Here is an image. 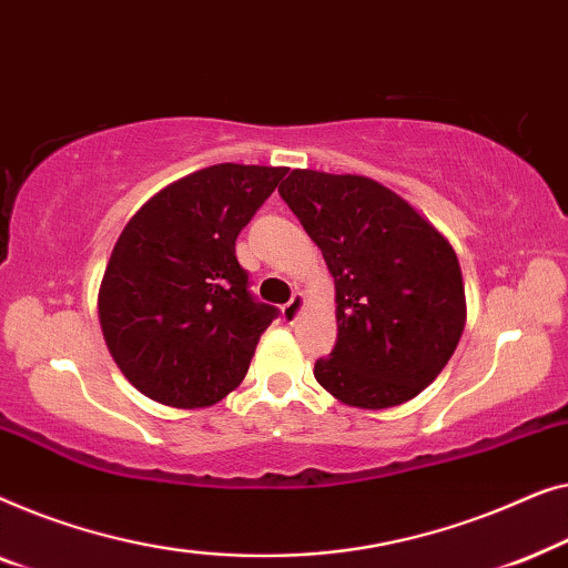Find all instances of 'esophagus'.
I'll use <instances>...</instances> for the list:
<instances>
[{
	"mask_svg": "<svg viewBox=\"0 0 568 568\" xmlns=\"http://www.w3.org/2000/svg\"><path fill=\"white\" fill-rule=\"evenodd\" d=\"M303 306H306V301H303V295L301 293H293V298L285 303L283 306V318L285 322H295V318L301 316V311H303Z\"/></svg>",
	"mask_w": 568,
	"mask_h": 568,
	"instance_id": "1",
	"label": "esophagus"
}]
</instances>
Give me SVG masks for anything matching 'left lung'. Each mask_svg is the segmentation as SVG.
<instances>
[{
    "label": "left lung",
    "mask_w": 568,
    "mask_h": 568,
    "mask_svg": "<svg viewBox=\"0 0 568 568\" xmlns=\"http://www.w3.org/2000/svg\"><path fill=\"white\" fill-rule=\"evenodd\" d=\"M337 287V345L314 375L334 398L388 409L422 394L458 347L466 291L453 246L394 190L293 170L277 187Z\"/></svg>",
    "instance_id": "left-lung-1"
}]
</instances>
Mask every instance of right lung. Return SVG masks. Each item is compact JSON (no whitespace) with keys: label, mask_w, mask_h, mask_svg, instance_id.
I'll return each mask as SVG.
<instances>
[{"label":"right lung","mask_w":568,"mask_h":568,"mask_svg":"<svg viewBox=\"0 0 568 568\" xmlns=\"http://www.w3.org/2000/svg\"><path fill=\"white\" fill-rule=\"evenodd\" d=\"M285 166L213 164L151 197L118 236L100 285V326L143 396L201 409L250 371L277 308L250 293L236 236Z\"/></svg>","instance_id":"1"}]
</instances>
